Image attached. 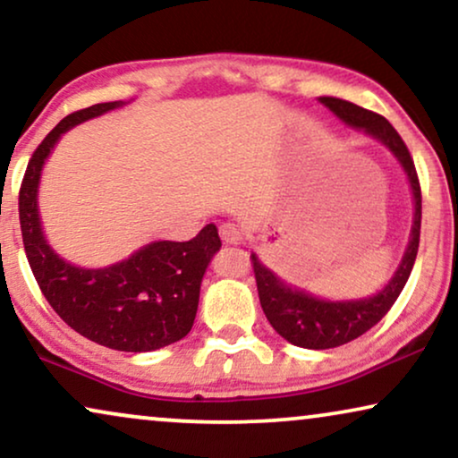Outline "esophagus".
Returning <instances> with one entry per match:
<instances>
[{"label":"esophagus","mask_w":458,"mask_h":458,"mask_svg":"<svg viewBox=\"0 0 458 458\" xmlns=\"http://www.w3.org/2000/svg\"><path fill=\"white\" fill-rule=\"evenodd\" d=\"M218 233H221V240L225 243H231V246H240L243 243V231L240 229V225L235 223H223L218 227Z\"/></svg>","instance_id":"esophagus-1"}]
</instances>
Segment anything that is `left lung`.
Wrapping results in <instances>:
<instances>
[{"mask_svg": "<svg viewBox=\"0 0 458 458\" xmlns=\"http://www.w3.org/2000/svg\"><path fill=\"white\" fill-rule=\"evenodd\" d=\"M318 102L327 106L337 118H342L350 127L362 129L367 135L384 143L403 165L406 177H409L412 198H415V218H412L409 248H406L403 262H400L390 284L371 298L350 300V302L318 300L306 292L292 290L277 275L268 271L256 259V254L250 256L256 287H259L260 306L273 329L293 346L327 350L352 342L371 329L373 325H377L396 302L400 292L404 290L412 265H415L419 235H421V185H419L415 162L411 158L409 148H406L403 137L398 135V131L384 116L340 98H318Z\"/></svg>", "mask_w": 458, "mask_h": 458, "instance_id": "left-lung-1", "label": "left lung"}]
</instances>
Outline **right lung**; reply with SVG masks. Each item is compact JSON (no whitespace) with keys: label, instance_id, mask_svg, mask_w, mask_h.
<instances>
[{"label":"right lung","instance_id":"right-lung-1","mask_svg":"<svg viewBox=\"0 0 458 458\" xmlns=\"http://www.w3.org/2000/svg\"><path fill=\"white\" fill-rule=\"evenodd\" d=\"M118 106L123 102L89 106L49 131L29 160L18 193V215L30 271L62 321L99 346L149 352L190 334L206 267L221 248L215 225H206L190 242H154L112 267L81 268L49 248L37 210L43 162L60 135Z\"/></svg>","mask_w":458,"mask_h":458}]
</instances>
